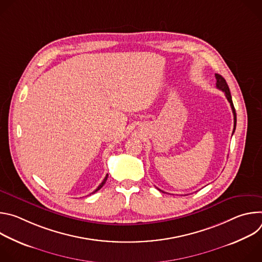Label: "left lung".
Masks as SVG:
<instances>
[{
    "label": "left lung",
    "mask_w": 262,
    "mask_h": 262,
    "mask_svg": "<svg viewBox=\"0 0 262 262\" xmlns=\"http://www.w3.org/2000/svg\"><path fill=\"white\" fill-rule=\"evenodd\" d=\"M215 79H216V88L222 90L224 93H225V96L227 98V100L229 101L230 105H231V108H232V113H233V119H234V128H233V133L235 130V127H236V113H235V108H234V105H233V102H232V97H231V94H230V90H229V87L225 81V79H224L221 74H217L215 73ZM233 135V134H232ZM159 191H161L159 189ZM163 192V191H162Z\"/></svg>",
    "instance_id": "8db88e82"
}]
</instances>
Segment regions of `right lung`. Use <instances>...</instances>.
<instances>
[{
	"instance_id": "add662e5",
	"label": "right lung",
	"mask_w": 262,
	"mask_h": 262,
	"mask_svg": "<svg viewBox=\"0 0 262 262\" xmlns=\"http://www.w3.org/2000/svg\"><path fill=\"white\" fill-rule=\"evenodd\" d=\"M107 176H108V175H107V174H106V175H105V177H104V179H103V180H102V182H101V183H100V184H99V185H98V188H97V189H96V190H95V191H94V192H92V193H91V194H94V193H95V192H97V191H98V190H100V189H101V188H102V185H103V184H104V183H105V181H106V179H107ZM91 194H90V195H91Z\"/></svg>"
}]
</instances>
